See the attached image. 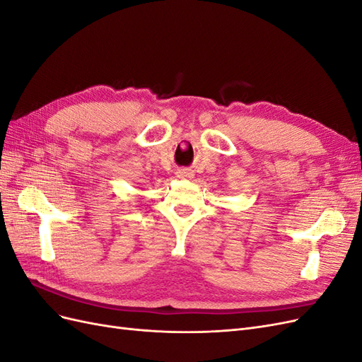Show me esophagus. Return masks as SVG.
Masks as SVG:
<instances>
[{"label": "esophagus", "mask_w": 362, "mask_h": 362, "mask_svg": "<svg viewBox=\"0 0 362 362\" xmlns=\"http://www.w3.org/2000/svg\"><path fill=\"white\" fill-rule=\"evenodd\" d=\"M185 173H187V172H181V175H182V177H185Z\"/></svg>", "instance_id": "34e87169"}]
</instances>
